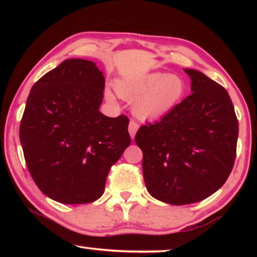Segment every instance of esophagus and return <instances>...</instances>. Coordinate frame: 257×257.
Listing matches in <instances>:
<instances>
[{"mask_svg":"<svg viewBox=\"0 0 257 257\" xmlns=\"http://www.w3.org/2000/svg\"><path fill=\"white\" fill-rule=\"evenodd\" d=\"M138 128H139V124L136 122V121H134V120L130 121L129 125H128V130H129V134H130V136H132V138L135 137V135H136Z\"/></svg>","mask_w":257,"mask_h":257,"instance_id":"34e87169","label":"esophagus"}]
</instances>
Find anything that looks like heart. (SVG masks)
<instances>
[{"label":"heart","mask_w":257,"mask_h":257,"mask_svg":"<svg viewBox=\"0 0 257 257\" xmlns=\"http://www.w3.org/2000/svg\"><path fill=\"white\" fill-rule=\"evenodd\" d=\"M116 92L128 101L136 99L134 111L142 119H155L175 107L185 93V85L177 75L151 73L138 79L120 81ZM108 99L113 95L107 92Z\"/></svg>","instance_id":"1"}]
</instances>
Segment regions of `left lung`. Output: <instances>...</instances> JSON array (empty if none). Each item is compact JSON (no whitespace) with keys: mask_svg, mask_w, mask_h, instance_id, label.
<instances>
[{"mask_svg":"<svg viewBox=\"0 0 257 257\" xmlns=\"http://www.w3.org/2000/svg\"><path fill=\"white\" fill-rule=\"evenodd\" d=\"M191 93L135 137L154 198L172 205L203 201L227 181L236 160L238 120L224 87L193 69Z\"/></svg>","mask_w":257,"mask_h":257,"instance_id":"left-lung-1","label":"left lung"}]
</instances>
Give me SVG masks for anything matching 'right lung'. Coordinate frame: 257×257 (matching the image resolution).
I'll use <instances>...</instances> for the list:
<instances>
[{
    "instance_id": "add662e5",
    "label": "right lung",
    "mask_w": 257,
    "mask_h": 257,
    "mask_svg": "<svg viewBox=\"0 0 257 257\" xmlns=\"http://www.w3.org/2000/svg\"><path fill=\"white\" fill-rule=\"evenodd\" d=\"M105 79L92 61L69 59L30 89L19 137L26 164L46 196L63 204L96 201L132 138L127 115L99 112Z\"/></svg>"
}]
</instances>
